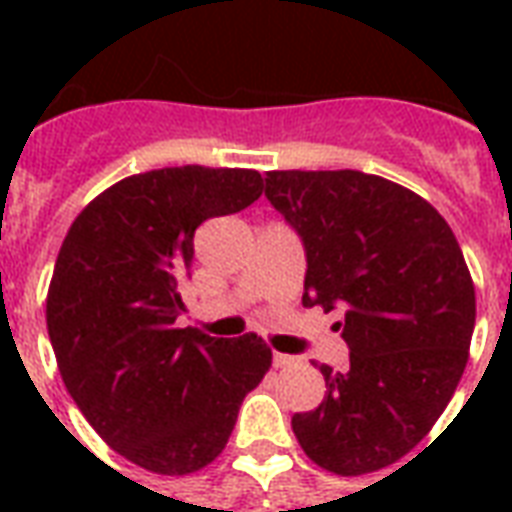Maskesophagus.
I'll return each mask as SVG.
<instances>
[{
	"instance_id": "1",
	"label": "esophagus",
	"mask_w": 512,
	"mask_h": 512,
	"mask_svg": "<svg viewBox=\"0 0 512 512\" xmlns=\"http://www.w3.org/2000/svg\"><path fill=\"white\" fill-rule=\"evenodd\" d=\"M293 362H296L293 356H288V354H274V367H290V365H293Z\"/></svg>"
}]
</instances>
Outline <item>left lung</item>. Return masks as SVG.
<instances>
[{
  "mask_svg": "<svg viewBox=\"0 0 512 512\" xmlns=\"http://www.w3.org/2000/svg\"><path fill=\"white\" fill-rule=\"evenodd\" d=\"M266 197L307 252L304 307L343 310L351 367L293 417L301 450L343 477L378 472L428 436L469 359L474 285L450 224L414 191L356 169H277Z\"/></svg>",
  "mask_w": 512,
  "mask_h": 512,
  "instance_id": "1",
  "label": "left lung"
}]
</instances>
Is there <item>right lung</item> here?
Here are the masks:
<instances>
[{
	"label": "right lung",
	"mask_w": 512,
	"mask_h": 512,
	"mask_svg": "<svg viewBox=\"0 0 512 512\" xmlns=\"http://www.w3.org/2000/svg\"><path fill=\"white\" fill-rule=\"evenodd\" d=\"M260 194L255 169H150L101 191L62 241L46 296L60 376L98 436L147 472L208 466L271 367L257 334L224 340L175 323L194 230Z\"/></svg>",
	"instance_id": "add662e5"
}]
</instances>
